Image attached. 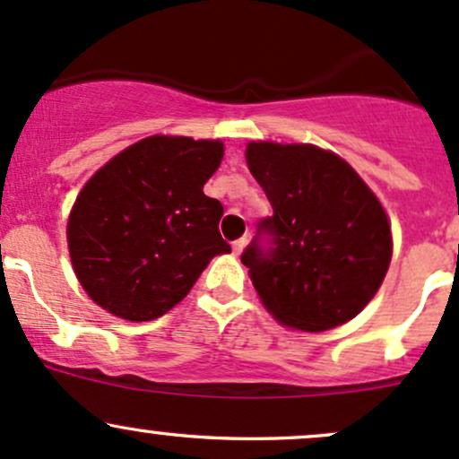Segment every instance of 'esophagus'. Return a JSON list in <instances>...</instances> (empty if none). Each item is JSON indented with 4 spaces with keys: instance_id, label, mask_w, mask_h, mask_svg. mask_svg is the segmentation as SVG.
Masks as SVG:
<instances>
[{
    "instance_id": "obj_1",
    "label": "esophagus",
    "mask_w": 459,
    "mask_h": 459,
    "mask_svg": "<svg viewBox=\"0 0 459 459\" xmlns=\"http://www.w3.org/2000/svg\"><path fill=\"white\" fill-rule=\"evenodd\" d=\"M245 245H247V238H238V240H234V245H231V249H234V255H240V254H243Z\"/></svg>"
}]
</instances>
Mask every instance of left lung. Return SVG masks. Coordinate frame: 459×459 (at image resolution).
<instances>
[{
  "label": "left lung",
  "instance_id": "8db88e82",
  "mask_svg": "<svg viewBox=\"0 0 459 459\" xmlns=\"http://www.w3.org/2000/svg\"><path fill=\"white\" fill-rule=\"evenodd\" d=\"M247 166L273 216L243 264L275 322L322 333L357 317L381 289L392 263V225L378 196L337 152L315 144L249 142Z\"/></svg>",
  "mask_w": 459,
  "mask_h": 459
}]
</instances>
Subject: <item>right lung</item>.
Listing matches in <instances>:
<instances>
[{
    "mask_svg": "<svg viewBox=\"0 0 459 459\" xmlns=\"http://www.w3.org/2000/svg\"><path fill=\"white\" fill-rule=\"evenodd\" d=\"M221 140L151 135L90 177L67 219V249L93 302L151 322L181 302L214 255L223 205L204 195L223 161Z\"/></svg>",
    "mask_w": 459,
    "mask_h": 459,
    "instance_id": "add662e5",
    "label": "right lung"
}]
</instances>
